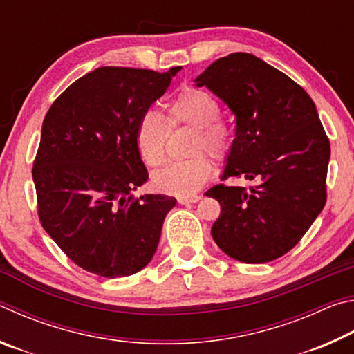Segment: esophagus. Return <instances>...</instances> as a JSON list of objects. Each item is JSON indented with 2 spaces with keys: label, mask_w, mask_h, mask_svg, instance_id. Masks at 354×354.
<instances>
[{
  "label": "esophagus",
  "mask_w": 354,
  "mask_h": 354,
  "mask_svg": "<svg viewBox=\"0 0 354 354\" xmlns=\"http://www.w3.org/2000/svg\"><path fill=\"white\" fill-rule=\"evenodd\" d=\"M201 196L200 195H192V196H179L178 203L179 205H190V203H196L200 201Z\"/></svg>",
  "instance_id": "34e87169"
}]
</instances>
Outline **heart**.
Listing matches in <instances>:
<instances>
[{
	"label": "heart",
	"mask_w": 354,
	"mask_h": 354,
	"mask_svg": "<svg viewBox=\"0 0 354 354\" xmlns=\"http://www.w3.org/2000/svg\"><path fill=\"white\" fill-rule=\"evenodd\" d=\"M169 122L153 111L143 112L136 127V147L148 167H159L165 159L169 127L195 129L192 140L194 158L173 162L154 173L153 184L159 192L176 196H189L198 192L214 175L215 167L203 149L215 159L227 158L232 147L231 128L220 117V104L203 88L183 87L169 103Z\"/></svg>",
	"instance_id": "obj_1"
}]
</instances>
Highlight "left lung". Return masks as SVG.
Listing matches in <instances>:
<instances>
[{"label":"left lung","mask_w":354,"mask_h":354,"mask_svg":"<svg viewBox=\"0 0 354 354\" xmlns=\"http://www.w3.org/2000/svg\"><path fill=\"white\" fill-rule=\"evenodd\" d=\"M230 107L236 139L221 179L206 192L221 206L211 234L236 261L278 259L299 242L326 203L329 140L314 101L283 71L248 53L217 59L195 80Z\"/></svg>","instance_id":"obj_1"}]
</instances>
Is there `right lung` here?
<instances>
[{
  "label": "right lung",
  "mask_w": 354,
  "mask_h": 354,
  "mask_svg": "<svg viewBox=\"0 0 354 354\" xmlns=\"http://www.w3.org/2000/svg\"><path fill=\"white\" fill-rule=\"evenodd\" d=\"M179 70L100 67L71 84L46 112L32 167L39 218L84 270L129 277L153 259L176 200L131 194L148 179L136 127Z\"/></svg>",
  "instance_id": "1"
}]
</instances>
